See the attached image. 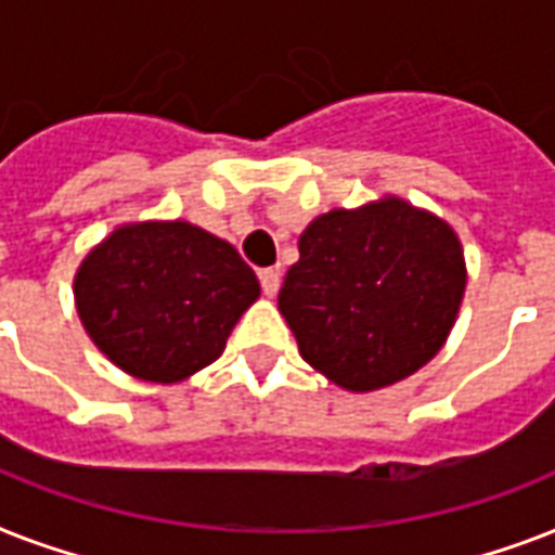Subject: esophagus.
Listing matches in <instances>:
<instances>
[{
    "label": "esophagus",
    "instance_id": "1",
    "mask_svg": "<svg viewBox=\"0 0 555 555\" xmlns=\"http://www.w3.org/2000/svg\"><path fill=\"white\" fill-rule=\"evenodd\" d=\"M259 282H261V291H264V296H268V299H273V296L279 294V285H282V273H279L276 268H264V270H259Z\"/></svg>",
    "mask_w": 555,
    "mask_h": 555
}]
</instances>
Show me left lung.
<instances>
[{"mask_svg": "<svg viewBox=\"0 0 555 555\" xmlns=\"http://www.w3.org/2000/svg\"><path fill=\"white\" fill-rule=\"evenodd\" d=\"M464 291L466 259L452 224L383 195L305 227L279 313L305 363L334 386L369 395L438 354Z\"/></svg>", "mask_w": 555, "mask_h": 555, "instance_id": "1", "label": "left lung"}]
</instances>
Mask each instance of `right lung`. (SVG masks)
<instances>
[{
    "mask_svg": "<svg viewBox=\"0 0 555 555\" xmlns=\"http://www.w3.org/2000/svg\"><path fill=\"white\" fill-rule=\"evenodd\" d=\"M259 294L233 244L184 218L117 224L74 273L77 317L100 354L160 386L216 363Z\"/></svg>",
    "mask_w": 555,
    "mask_h": 555,
    "instance_id": "1",
    "label": "right lung"
}]
</instances>
